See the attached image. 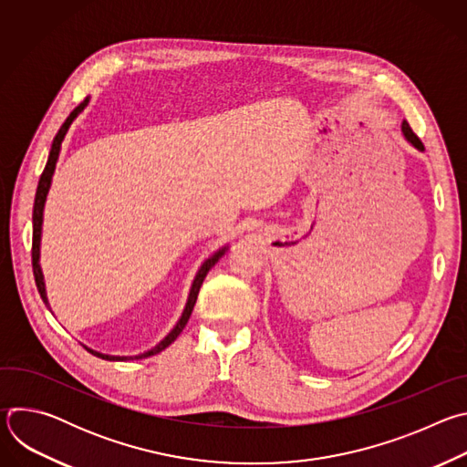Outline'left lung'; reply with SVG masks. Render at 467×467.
Here are the masks:
<instances>
[{
	"instance_id": "8db88e82",
	"label": "left lung",
	"mask_w": 467,
	"mask_h": 467,
	"mask_svg": "<svg viewBox=\"0 0 467 467\" xmlns=\"http://www.w3.org/2000/svg\"><path fill=\"white\" fill-rule=\"evenodd\" d=\"M401 130H403V137H405V140L412 146V148H416L418 151H425V148H423V144H421V140L414 135L412 132V129H410V125H409V121L407 119H403V123H401Z\"/></svg>"
}]
</instances>
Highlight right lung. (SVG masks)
<instances>
[{
  "mask_svg": "<svg viewBox=\"0 0 467 467\" xmlns=\"http://www.w3.org/2000/svg\"><path fill=\"white\" fill-rule=\"evenodd\" d=\"M90 103V96L78 107L74 109V112L66 118V121L62 123V127L58 129V132L53 139V144H51V150H49V155H47V162H46V168L40 175V181H38V186H36V195H35V207H33V274H35V283H36V288H38V294L42 297V301L46 303V306L49 308L51 312V305L47 301V292H46V283H44V274H42V268H40V242H42V223H44V207H46V199H47V193H49V188H51V181H53V173H55V168H57V161H58V155H60V148H62V142L66 139V132L70 130L72 123L78 119V116L88 107ZM229 251V244L222 245L220 249H216L211 256H207L202 265H199V270L195 272V277L192 281V286H190V292H188V299H186V305L182 308V314L181 317L177 319V323L173 325V328L168 332V335L151 349L140 353V355H129V357H119V355H107V353H99L96 349H90L85 346V349L88 353H92L94 357H99L103 360H112V362H119V360H140V358H148V357H153L161 351H164L168 346H171L177 337L182 332V328L186 327L190 316H192V310H193V305L197 301V294H199V288H202L207 274L214 268V264ZM53 314V312H51Z\"/></svg>",
  "mask_w": 467,
  "mask_h": 467,
  "instance_id": "right-lung-1",
  "label": "right lung"
}]
</instances>
